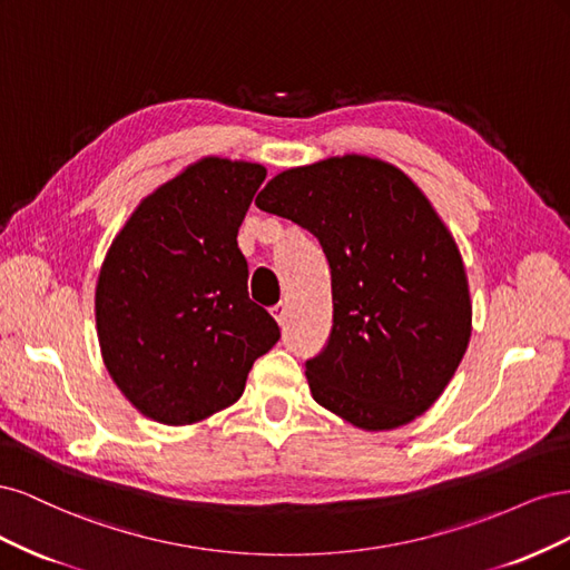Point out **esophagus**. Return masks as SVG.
I'll list each match as a JSON object with an SVG mask.
<instances>
[{
    "label": "esophagus",
    "mask_w": 570,
    "mask_h": 570,
    "mask_svg": "<svg viewBox=\"0 0 570 570\" xmlns=\"http://www.w3.org/2000/svg\"><path fill=\"white\" fill-rule=\"evenodd\" d=\"M271 314H273V318L278 321L281 325H285V318H287V304H275L273 308H271Z\"/></svg>",
    "instance_id": "1"
}]
</instances>
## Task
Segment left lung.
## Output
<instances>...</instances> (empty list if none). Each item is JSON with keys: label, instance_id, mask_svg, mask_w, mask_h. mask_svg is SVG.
<instances>
[{"label": "left lung", "instance_id": "8db88e82", "mask_svg": "<svg viewBox=\"0 0 570 570\" xmlns=\"http://www.w3.org/2000/svg\"><path fill=\"white\" fill-rule=\"evenodd\" d=\"M256 206L306 228L331 264V340L306 361L314 400L371 433L419 419L473 331L461 252L423 189L383 159L344 154L283 170Z\"/></svg>", "mask_w": 570, "mask_h": 570}]
</instances>
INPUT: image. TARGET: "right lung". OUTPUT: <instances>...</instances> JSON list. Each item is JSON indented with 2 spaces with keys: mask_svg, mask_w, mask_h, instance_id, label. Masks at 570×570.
Masks as SVG:
<instances>
[{
  "mask_svg": "<svg viewBox=\"0 0 570 570\" xmlns=\"http://www.w3.org/2000/svg\"><path fill=\"white\" fill-rule=\"evenodd\" d=\"M264 178L262 164L202 157L137 204L105 256L95 292L101 358L151 421L193 425L228 409L281 340L247 295L237 247Z\"/></svg>",
  "mask_w": 570,
  "mask_h": 570,
  "instance_id": "obj_1",
  "label": "right lung"
}]
</instances>
